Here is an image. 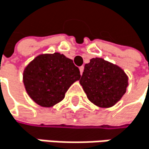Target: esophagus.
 <instances>
[{
    "label": "esophagus",
    "instance_id": "esophagus-1",
    "mask_svg": "<svg viewBox=\"0 0 149 149\" xmlns=\"http://www.w3.org/2000/svg\"><path fill=\"white\" fill-rule=\"evenodd\" d=\"M79 70H80V74L82 75V74H83V71H84V66L79 67Z\"/></svg>",
    "mask_w": 149,
    "mask_h": 149
}]
</instances>
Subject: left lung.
<instances>
[{"mask_svg": "<svg viewBox=\"0 0 149 149\" xmlns=\"http://www.w3.org/2000/svg\"><path fill=\"white\" fill-rule=\"evenodd\" d=\"M79 83L91 102L101 108H109L125 93L128 77L118 65L96 57L85 64Z\"/></svg>", "mask_w": 149, "mask_h": 149, "instance_id": "8db88e82", "label": "left lung"}]
</instances>
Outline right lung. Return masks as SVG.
<instances>
[{
    "mask_svg": "<svg viewBox=\"0 0 149 149\" xmlns=\"http://www.w3.org/2000/svg\"><path fill=\"white\" fill-rule=\"evenodd\" d=\"M79 79V69L60 53L38 56L25 67L23 74L31 99L47 108L63 101L69 87Z\"/></svg>",
    "mask_w": 149,
    "mask_h": 149,
    "instance_id": "add662e5",
    "label": "right lung"
}]
</instances>
